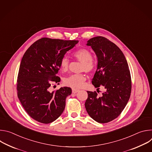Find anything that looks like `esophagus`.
<instances>
[{"label":"esophagus","instance_id":"1","mask_svg":"<svg viewBox=\"0 0 152 152\" xmlns=\"http://www.w3.org/2000/svg\"><path fill=\"white\" fill-rule=\"evenodd\" d=\"M79 91V90H77V89H75V88H73L72 89V93H76Z\"/></svg>","mask_w":152,"mask_h":152}]
</instances>
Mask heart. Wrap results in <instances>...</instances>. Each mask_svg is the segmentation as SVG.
Listing matches in <instances>:
<instances>
[{"mask_svg": "<svg viewBox=\"0 0 152 152\" xmlns=\"http://www.w3.org/2000/svg\"><path fill=\"white\" fill-rule=\"evenodd\" d=\"M74 56L79 61L82 62L81 66V71L91 72L94 69V63L93 59L91 52L86 49H81L73 53ZM69 60L67 57H63L60 62L61 70L66 72L69 69ZM85 80V75L83 74H75L69 76L64 79V83L67 86L74 88H79L82 86Z\"/></svg>", "mask_w": 152, "mask_h": 152, "instance_id": "1", "label": "heart"}]
</instances>
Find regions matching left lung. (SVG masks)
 <instances>
[{"label":"left lung","mask_w":152,"mask_h":152,"mask_svg":"<svg viewBox=\"0 0 152 152\" xmlns=\"http://www.w3.org/2000/svg\"><path fill=\"white\" fill-rule=\"evenodd\" d=\"M97 58V67L92 79L97 90L103 86L105 92L87 91L86 110L96 121L106 123L116 118L126 106L131 93V77L126 59L119 48L103 37L87 41Z\"/></svg>","instance_id":"8db88e82"}]
</instances>
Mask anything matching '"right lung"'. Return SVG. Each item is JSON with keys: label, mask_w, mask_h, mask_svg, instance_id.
Masks as SVG:
<instances>
[{"label": "right lung", "mask_w": 152, "mask_h": 152, "mask_svg": "<svg viewBox=\"0 0 152 152\" xmlns=\"http://www.w3.org/2000/svg\"><path fill=\"white\" fill-rule=\"evenodd\" d=\"M77 43L76 40L42 38L25 53L17 77V95L25 110L35 120L48 124L63 113L72 89L64 86L50 92L49 88L52 82H60L56 75L61 60Z\"/></svg>", "instance_id": "right-lung-1"}]
</instances>
